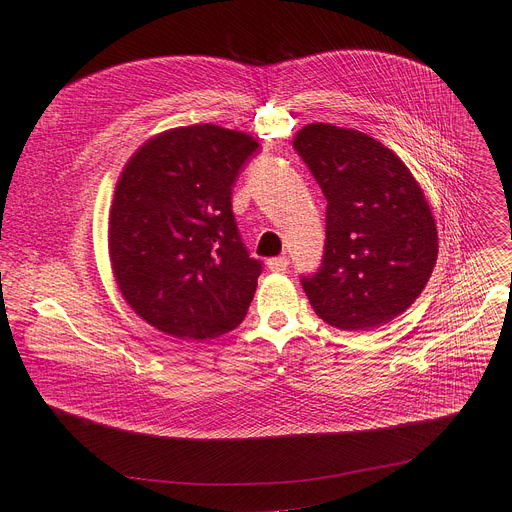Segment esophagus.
<instances>
[{
  "label": "esophagus",
  "instance_id": "esophagus-1",
  "mask_svg": "<svg viewBox=\"0 0 512 512\" xmlns=\"http://www.w3.org/2000/svg\"><path fill=\"white\" fill-rule=\"evenodd\" d=\"M267 267H270L272 272H286L288 270V259L286 257H274L267 261Z\"/></svg>",
  "mask_w": 512,
  "mask_h": 512
}]
</instances>
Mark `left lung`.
Listing matches in <instances>:
<instances>
[{
	"instance_id": "1",
	"label": "left lung",
	"mask_w": 512,
	"mask_h": 512,
	"mask_svg": "<svg viewBox=\"0 0 512 512\" xmlns=\"http://www.w3.org/2000/svg\"><path fill=\"white\" fill-rule=\"evenodd\" d=\"M328 199L326 251L303 278L313 311L346 332H369L405 313L438 259V228L423 188L392 149L324 122L294 134Z\"/></svg>"
}]
</instances>
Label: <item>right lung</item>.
I'll return each mask as SVG.
<instances>
[{"label": "right lung", "instance_id": "right-lung-1", "mask_svg": "<svg viewBox=\"0 0 512 512\" xmlns=\"http://www.w3.org/2000/svg\"><path fill=\"white\" fill-rule=\"evenodd\" d=\"M259 143L215 124L155 134L116 182L107 226L114 280L130 309L180 340L245 319L261 263L242 245L232 184Z\"/></svg>", "mask_w": 512, "mask_h": 512}]
</instances>
